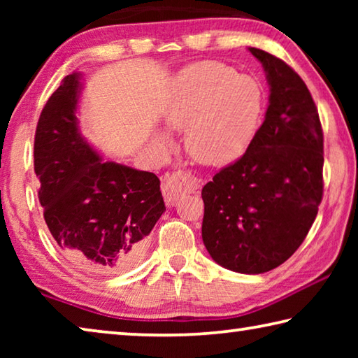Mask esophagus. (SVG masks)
<instances>
[{
	"label": "esophagus",
	"mask_w": 358,
	"mask_h": 358,
	"mask_svg": "<svg viewBox=\"0 0 358 358\" xmlns=\"http://www.w3.org/2000/svg\"><path fill=\"white\" fill-rule=\"evenodd\" d=\"M199 187H201V180L187 171L167 173L162 180V194H164L167 203H175L180 196L197 191Z\"/></svg>",
	"instance_id": "34e87169"
}]
</instances>
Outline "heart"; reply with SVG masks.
<instances>
[{
	"mask_svg": "<svg viewBox=\"0 0 358 358\" xmlns=\"http://www.w3.org/2000/svg\"><path fill=\"white\" fill-rule=\"evenodd\" d=\"M264 94L257 80L221 63H197L181 72L162 118L169 129H185V148L207 166L229 164L245 153L256 134ZM162 132L153 143L166 147Z\"/></svg>",
	"mask_w": 358,
	"mask_h": 358,
	"instance_id": "obj_1",
	"label": "heart"
}]
</instances>
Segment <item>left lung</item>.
<instances>
[{"label": "left lung", "mask_w": 358, "mask_h": 358, "mask_svg": "<svg viewBox=\"0 0 358 358\" xmlns=\"http://www.w3.org/2000/svg\"><path fill=\"white\" fill-rule=\"evenodd\" d=\"M250 52L270 85L265 120L246 153L202 189V240L216 264L259 275L299 250L324 192V134L301 77L260 48Z\"/></svg>", "instance_id": "8db88e82"}]
</instances>
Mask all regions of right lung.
<instances>
[{"label": "right lung", "mask_w": 358, "mask_h": 358, "mask_svg": "<svg viewBox=\"0 0 358 358\" xmlns=\"http://www.w3.org/2000/svg\"><path fill=\"white\" fill-rule=\"evenodd\" d=\"M80 76H66L41 112L34 136L38 196L66 256L90 273L115 275L141 260L166 205L155 173L104 161L82 137L76 117Z\"/></svg>", "instance_id": "add662e5"}]
</instances>
